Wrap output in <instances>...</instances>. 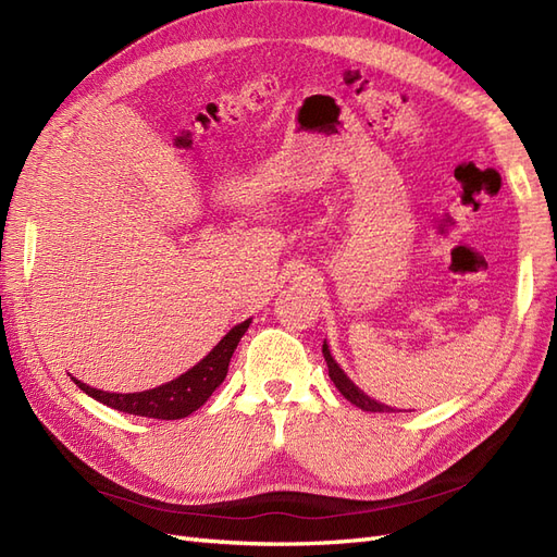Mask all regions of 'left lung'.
Returning a JSON list of instances; mask_svg holds the SVG:
<instances>
[{"mask_svg":"<svg viewBox=\"0 0 557 557\" xmlns=\"http://www.w3.org/2000/svg\"><path fill=\"white\" fill-rule=\"evenodd\" d=\"M323 356H325V362H327V372H330L332 383L336 385V391H339L350 404H356V407H360L362 411H372V413H393V411H397V409H393V407H385V404H381V401H376V399H372V397H367V395L360 391V387L342 372V367L334 362L332 352H330V348H327V342H323Z\"/></svg>","mask_w":557,"mask_h":557,"instance_id":"left-lung-1","label":"left lung"}]
</instances>
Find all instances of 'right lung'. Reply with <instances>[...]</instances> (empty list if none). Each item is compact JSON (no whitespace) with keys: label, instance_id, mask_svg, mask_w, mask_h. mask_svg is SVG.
I'll return each mask as SVG.
<instances>
[{"label":"right lung","instance_id":"add662e5","mask_svg":"<svg viewBox=\"0 0 557 557\" xmlns=\"http://www.w3.org/2000/svg\"><path fill=\"white\" fill-rule=\"evenodd\" d=\"M250 325V318L244 320L242 325L232 327L218 346L209 352L205 360H199L193 369L181 374L178 379L158 385L153 391L144 393H104L81 383L72 376V381L81 387L83 393L90 395L92 399L107 404V407L132 413V416H144V418H158V420H178L197 411L201 404H205L218 385H221L227 376V367L234 348L242 342L244 332Z\"/></svg>","mask_w":557,"mask_h":557}]
</instances>
